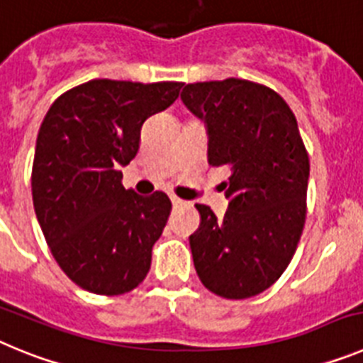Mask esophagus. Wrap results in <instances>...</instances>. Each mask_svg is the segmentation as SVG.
Masks as SVG:
<instances>
[{
  "label": "esophagus",
  "instance_id": "1",
  "mask_svg": "<svg viewBox=\"0 0 363 363\" xmlns=\"http://www.w3.org/2000/svg\"><path fill=\"white\" fill-rule=\"evenodd\" d=\"M171 200H172V205H176V207H178V205H184L185 201L182 200V198H178V196H171Z\"/></svg>",
  "mask_w": 363,
  "mask_h": 363
}]
</instances>
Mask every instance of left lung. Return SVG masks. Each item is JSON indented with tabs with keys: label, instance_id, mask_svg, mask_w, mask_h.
I'll use <instances>...</instances> for the list:
<instances>
[{
	"label": "left lung",
	"instance_id": "8db88e82",
	"mask_svg": "<svg viewBox=\"0 0 363 363\" xmlns=\"http://www.w3.org/2000/svg\"><path fill=\"white\" fill-rule=\"evenodd\" d=\"M182 99L207 123L211 165L230 169L225 216L196 203L194 269L218 296H256L287 269L306 225L309 154L296 118L278 92L249 79L189 83Z\"/></svg>",
	"mask_w": 363,
	"mask_h": 363
}]
</instances>
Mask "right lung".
Returning a JSON list of instances; mask_svg holds the SVG:
<instances>
[{"label":"right lung","mask_w":363,"mask_h":363,"mask_svg":"<svg viewBox=\"0 0 363 363\" xmlns=\"http://www.w3.org/2000/svg\"><path fill=\"white\" fill-rule=\"evenodd\" d=\"M182 82L92 79L63 92L38 133L32 201L50 252L82 289L118 296L150 269L172 203L138 196L121 167L140 149L145 120L174 104Z\"/></svg>","instance_id":"add662e5"}]
</instances>
